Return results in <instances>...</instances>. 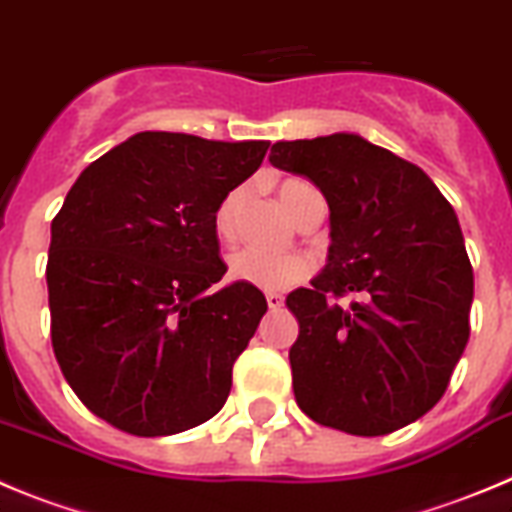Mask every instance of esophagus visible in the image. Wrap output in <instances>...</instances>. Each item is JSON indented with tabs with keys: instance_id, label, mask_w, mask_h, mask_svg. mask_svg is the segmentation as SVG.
<instances>
[{
	"instance_id": "1",
	"label": "esophagus",
	"mask_w": 512,
	"mask_h": 512,
	"mask_svg": "<svg viewBox=\"0 0 512 512\" xmlns=\"http://www.w3.org/2000/svg\"><path fill=\"white\" fill-rule=\"evenodd\" d=\"M265 301H267V308H270V311H280L285 303V298L280 296V293H267Z\"/></svg>"
}]
</instances>
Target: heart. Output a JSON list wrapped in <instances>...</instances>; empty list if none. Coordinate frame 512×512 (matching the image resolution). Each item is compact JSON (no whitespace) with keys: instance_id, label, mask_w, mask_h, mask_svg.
<instances>
[{"instance_id":"b5f03b06","label":"heart","mask_w":512,"mask_h":512,"mask_svg":"<svg viewBox=\"0 0 512 512\" xmlns=\"http://www.w3.org/2000/svg\"><path fill=\"white\" fill-rule=\"evenodd\" d=\"M311 193H316V188L308 181H301V178H285L278 186V199L290 214V219H296L303 201ZM242 204H245V191L237 188V191L227 193L222 204L216 206L214 232L224 242H232L234 234H237V219ZM311 267V260L303 255H267V252L260 250H237L229 257V275L234 280L252 285V288L270 290V293L288 290L301 283V280H306L311 275Z\"/></svg>"}]
</instances>
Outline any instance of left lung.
Listing matches in <instances>:
<instances>
[{"label":"left lung","instance_id":"obj_1","mask_svg":"<svg viewBox=\"0 0 512 512\" xmlns=\"http://www.w3.org/2000/svg\"><path fill=\"white\" fill-rule=\"evenodd\" d=\"M270 163L329 204L326 267L285 298L298 408L344 434H393L439 403L467 347L474 275L457 214L418 165L352 132L275 142ZM347 292L360 301L342 309Z\"/></svg>","mask_w":512,"mask_h":512}]
</instances>
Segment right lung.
Returning a JSON list of instances; mask_svg holds the SVG:
<instances>
[{
	"label": "right lung",
	"mask_w": 512,
	"mask_h": 512,
	"mask_svg": "<svg viewBox=\"0 0 512 512\" xmlns=\"http://www.w3.org/2000/svg\"><path fill=\"white\" fill-rule=\"evenodd\" d=\"M270 142L137 132L89 165L50 224L53 352L94 416L170 436L222 411L267 301L227 273L214 211Z\"/></svg>",
	"instance_id": "1"
}]
</instances>
